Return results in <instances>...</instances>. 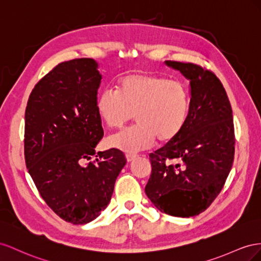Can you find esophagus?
Wrapping results in <instances>:
<instances>
[{"label":"esophagus","mask_w":261,"mask_h":261,"mask_svg":"<svg viewBox=\"0 0 261 261\" xmlns=\"http://www.w3.org/2000/svg\"><path fill=\"white\" fill-rule=\"evenodd\" d=\"M137 154H126V156H125V158H126V161H128V162H131V161H133V160H135L136 158H137Z\"/></svg>","instance_id":"esophagus-1"}]
</instances>
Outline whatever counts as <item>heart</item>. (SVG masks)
<instances>
[{"label":"heart","mask_w":261,"mask_h":261,"mask_svg":"<svg viewBox=\"0 0 261 261\" xmlns=\"http://www.w3.org/2000/svg\"><path fill=\"white\" fill-rule=\"evenodd\" d=\"M117 89H102L96 98V110L108 128H120L135 115L136 125L110 137L109 145L117 150L136 153L155 140L170 143L188 121L191 94L184 82L135 72L119 80Z\"/></svg>","instance_id":"b5f03b06"}]
</instances>
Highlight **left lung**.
I'll return each mask as SVG.
<instances>
[{
	"label": "left lung",
	"mask_w": 261,
	"mask_h": 261,
	"mask_svg": "<svg viewBox=\"0 0 261 261\" xmlns=\"http://www.w3.org/2000/svg\"><path fill=\"white\" fill-rule=\"evenodd\" d=\"M165 64L190 82V115L173 142L150 154L152 174L145 193L160 211L190 218L210 206L232 168V107L224 87L212 72L193 63Z\"/></svg>",
	"instance_id": "8db88e82"
}]
</instances>
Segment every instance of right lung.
Masks as SVG:
<instances>
[{
	"mask_svg": "<svg viewBox=\"0 0 261 261\" xmlns=\"http://www.w3.org/2000/svg\"><path fill=\"white\" fill-rule=\"evenodd\" d=\"M101 74L94 59L58 64L29 95L25 111V162L40 196L56 214L86 224L106 209L124 154L98 152L103 137L96 98Z\"/></svg>",
	"mask_w": 261,
	"mask_h": 261,
	"instance_id": "right-lung-1",
	"label": "right lung"
}]
</instances>
